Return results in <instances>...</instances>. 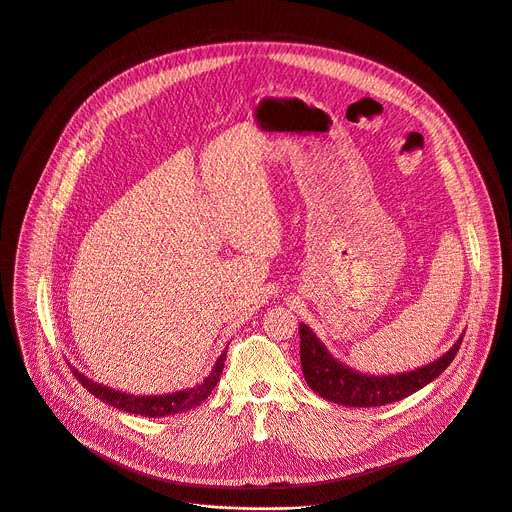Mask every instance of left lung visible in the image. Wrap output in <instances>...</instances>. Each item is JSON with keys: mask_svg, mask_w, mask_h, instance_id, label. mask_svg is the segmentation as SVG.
Instances as JSON below:
<instances>
[{"mask_svg": "<svg viewBox=\"0 0 512 512\" xmlns=\"http://www.w3.org/2000/svg\"><path fill=\"white\" fill-rule=\"evenodd\" d=\"M461 341L463 333L449 351L423 367L408 369L402 374L371 376L335 359L308 324L300 322V361L306 384L320 398L343 406L369 408L398 402L437 380L457 355Z\"/></svg>", "mask_w": 512, "mask_h": 512, "instance_id": "1", "label": "left lung"}]
</instances>
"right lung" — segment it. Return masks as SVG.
Returning a JSON list of instances; mask_svg holds the SVG:
<instances>
[{"mask_svg":"<svg viewBox=\"0 0 512 512\" xmlns=\"http://www.w3.org/2000/svg\"><path fill=\"white\" fill-rule=\"evenodd\" d=\"M224 359H226V349L220 353V357L216 359L210 376L204 378V382L196 384L194 388H185V390H177V392H169V394H157V396H143V394H126L120 390H114L110 386L98 384L94 380H89L85 374H81L79 369L71 367L75 378L81 382V386L94 394L96 398H100L102 402H106L108 406H114L118 410L130 412V414H141V416H149V418H159V416H169V414H177V412H185L192 410L196 406H200L210 392L214 390V386L220 380L222 367H224Z\"/></svg>","mask_w":512,"mask_h":512,"instance_id":"add662e5","label":"right lung"}]
</instances>
